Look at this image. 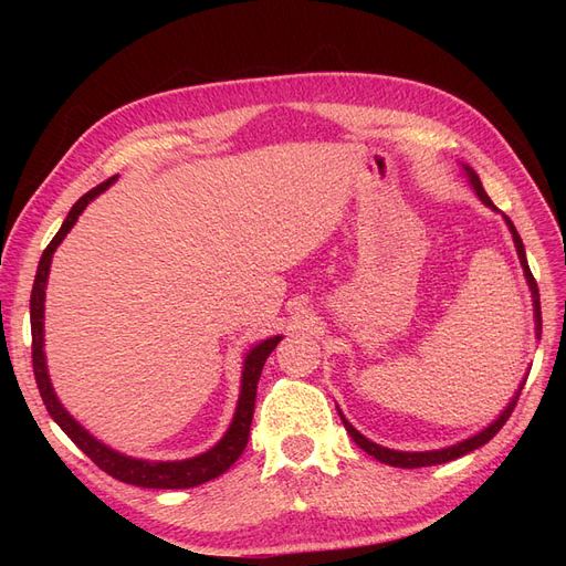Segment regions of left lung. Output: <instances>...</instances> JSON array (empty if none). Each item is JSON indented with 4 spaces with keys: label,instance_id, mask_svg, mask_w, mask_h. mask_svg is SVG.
Listing matches in <instances>:
<instances>
[{
    "label": "left lung",
    "instance_id": "left-lung-1",
    "mask_svg": "<svg viewBox=\"0 0 566 566\" xmlns=\"http://www.w3.org/2000/svg\"><path fill=\"white\" fill-rule=\"evenodd\" d=\"M460 167H462V172H465V177H468V181H470V186H472V191L476 193V198L482 200V202L486 205V208H491L493 212H499V208H495V205L491 202V198L486 196L484 186H482V181H479V175L474 172V169H472L470 165H465V163H460ZM503 219H505V224H507V229H510V233H512V241H515L520 264H522V269H524V279H526V285H528V290H531V302H534L536 337L541 339V297H538V285H536L534 276H531V269H528V262H526V250H524V243H522V238H520L515 224H512L510 217H505V214H503ZM524 382H526V375H524V380H522L520 389L515 391V397H512L510 403L505 406L503 413H501L499 418H495L489 427H484L482 432H476V434H472V437H468V439H462V441L453 443V447L434 449V451H394V449L380 447V443H375V441H370L368 437H364L361 432H358L356 427H354L345 416H342L339 408H337V413H339V418H342V424H345V430L349 432V437L356 441V447L364 449V451H366L368 455H373L375 460H380V462H385V465H391V468H408V470H413V468H430V465H441V462L455 460V458L465 455V453H470V451H474V449H479V447H484L486 441H491L495 434H499L501 427L507 422V418H510V413H512V408H515V403H517V399H520V391H522Z\"/></svg>",
    "mask_w": 566,
    "mask_h": 566
}]
</instances>
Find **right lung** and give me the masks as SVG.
<instances>
[{"mask_svg": "<svg viewBox=\"0 0 566 566\" xmlns=\"http://www.w3.org/2000/svg\"><path fill=\"white\" fill-rule=\"evenodd\" d=\"M115 181H117V177H111L108 181L92 188L90 193H84L73 205V210L67 212L59 233L54 235V241H51L46 245V250L42 252L35 285H32V295H30L32 368H35V380H38L42 401L49 410V416L54 418V422L61 427V430L77 443V449L87 453L101 470L108 472L115 479H119V482L144 486V489H191V486L210 482V479H214L219 474H224L245 451V443H248V437H250V424H252V413H254L256 382H260L264 361L269 358V354L276 349V345L283 339V335H273L269 339L256 342L252 349L245 352L243 373H241V394H238L233 420L229 424V430L224 432V437H221L212 449H208L200 455L184 458V460L132 458V455H125V453L111 449L108 443L98 441L90 430H84V427L71 413H67L65 406L56 397L54 385H51L49 370H46V354H44L46 281H49V271H51V260H54V252L63 243V238L71 233V229L75 227V221L80 219L84 208H87V205L98 193L108 191V186L115 184Z\"/></svg>", "mask_w": 566, "mask_h": 566, "instance_id": "add662e5", "label": "right lung"}]
</instances>
